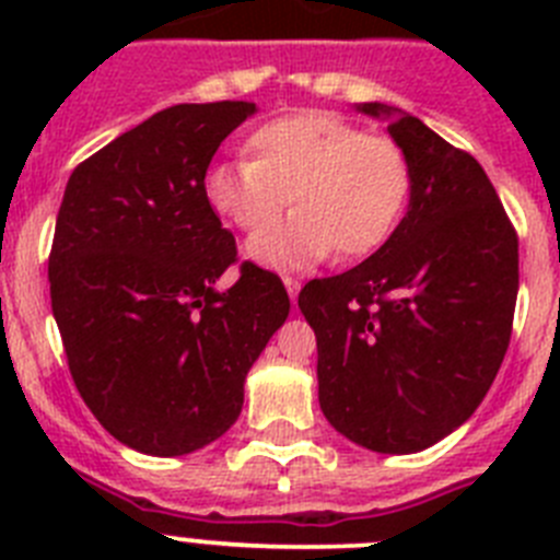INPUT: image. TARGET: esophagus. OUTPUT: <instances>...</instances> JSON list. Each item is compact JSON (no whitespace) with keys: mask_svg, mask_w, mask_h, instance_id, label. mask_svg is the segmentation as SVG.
<instances>
[{"mask_svg":"<svg viewBox=\"0 0 560 560\" xmlns=\"http://www.w3.org/2000/svg\"><path fill=\"white\" fill-rule=\"evenodd\" d=\"M283 283H285V291H289V296H291V303H294L296 294H300V289H303V283H300L296 277H283Z\"/></svg>","mask_w":560,"mask_h":560,"instance_id":"1","label":"esophagus"}]
</instances>
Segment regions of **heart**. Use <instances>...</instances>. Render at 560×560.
<instances>
[{
	"mask_svg": "<svg viewBox=\"0 0 560 560\" xmlns=\"http://www.w3.org/2000/svg\"><path fill=\"white\" fill-rule=\"evenodd\" d=\"M246 160L205 176L210 210L241 232H257L292 199L298 210L260 232L246 252L271 269H305L336 249L359 260L387 244L412 196L407 151L330 112L266 120L246 137Z\"/></svg>",
	"mask_w": 560,
	"mask_h": 560,
	"instance_id": "1",
	"label": "heart"
}]
</instances>
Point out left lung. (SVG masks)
<instances>
[{
    "mask_svg": "<svg viewBox=\"0 0 560 560\" xmlns=\"http://www.w3.org/2000/svg\"><path fill=\"white\" fill-rule=\"evenodd\" d=\"M384 117L409 156V210L387 244L345 275L311 280L319 407L370 452L415 454L471 418L491 389L518 294V237L491 179L418 117Z\"/></svg>",
    "mask_w": 560,
    "mask_h": 560,
    "instance_id": "obj_1",
    "label": "left lung"
}]
</instances>
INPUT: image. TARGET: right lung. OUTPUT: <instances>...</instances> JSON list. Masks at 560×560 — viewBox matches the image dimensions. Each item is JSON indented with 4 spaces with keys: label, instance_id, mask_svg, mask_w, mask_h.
<instances>
[{
    "label": "right lung",
    "instance_id": "obj_1",
    "mask_svg": "<svg viewBox=\"0 0 560 560\" xmlns=\"http://www.w3.org/2000/svg\"><path fill=\"white\" fill-rule=\"evenodd\" d=\"M255 103H179L72 171L49 252V300L69 373L112 438L153 457L219 440L244 381L289 316L283 280L241 264L205 199L221 142Z\"/></svg>",
    "mask_w": 560,
    "mask_h": 560
}]
</instances>
